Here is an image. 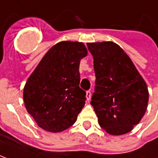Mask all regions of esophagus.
I'll list each match as a JSON object with an SVG mask.
<instances>
[{
	"instance_id": "34e87169",
	"label": "esophagus",
	"mask_w": 158,
	"mask_h": 158,
	"mask_svg": "<svg viewBox=\"0 0 158 158\" xmlns=\"http://www.w3.org/2000/svg\"><path fill=\"white\" fill-rule=\"evenodd\" d=\"M90 97H91V92L89 90H87L86 91V99H87V101H89Z\"/></svg>"
}]
</instances>
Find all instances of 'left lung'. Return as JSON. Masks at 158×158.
<instances>
[{
    "label": "left lung",
    "mask_w": 158,
    "mask_h": 158,
    "mask_svg": "<svg viewBox=\"0 0 158 158\" xmlns=\"http://www.w3.org/2000/svg\"><path fill=\"white\" fill-rule=\"evenodd\" d=\"M94 59L96 86L90 104L100 126L112 135L131 131L147 108L145 80L118 45L112 41L87 43Z\"/></svg>",
    "instance_id": "1"
}]
</instances>
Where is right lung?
Instances as JSON below:
<instances>
[{"instance_id": "right-lung-1", "label": "right lung", "mask_w": 158, "mask_h": 158, "mask_svg": "<svg viewBox=\"0 0 158 158\" xmlns=\"http://www.w3.org/2000/svg\"><path fill=\"white\" fill-rule=\"evenodd\" d=\"M87 56L82 42L62 41L45 53L23 89L28 113L41 129L53 133L69 129L85 106L79 88V62Z\"/></svg>"}]
</instances>
